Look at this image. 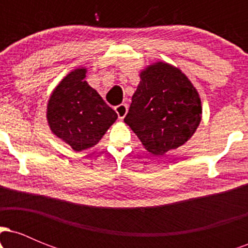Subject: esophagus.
Returning <instances> with one entry per match:
<instances>
[{
	"label": "esophagus",
	"mask_w": 248,
	"mask_h": 248,
	"mask_svg": "<svg viewBox=\"0 0 248 248\" xmlns=\"http://www.w3.org/2000/svg\"><path fill=\"white\" fill-rule=\"evenodd\" d=\"M115 112L116 114H118V118L120 119V120H122V119L124 118L127 114L128 112V107L126 104H121V105H118V106L115 107Z\"/></svg>",
	"instance_id": "esophagus-1"
}]
</instances>
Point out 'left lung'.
<instances>
[{"label": "left lung", "mask_w": 248, "mask_h": 248, "mask_svg": "<svg viewBox=\"0 0 248 248\" xmlns=\"http://www.w3.org/2000/svg\"><path fill=\"white\" fill-rule=\"evenodd\" d=\"M140 78L124 120L148 152L163 155L195 134L202 120L201 98L187 77L168 62L149 65Z\"/></svg>", "instance_id": "1"}]
</instances>
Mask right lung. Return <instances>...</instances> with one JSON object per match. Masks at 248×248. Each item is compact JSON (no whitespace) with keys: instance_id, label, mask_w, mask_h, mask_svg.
I'll return each instance as SVG.
<instances>
[{"instance_id":"obj_1","label":"right lung","mask_w":248,"mask_h":248,"mask_svg":"<svg viewBox=\"0 0 248 248\" xmlns=\"http://www.w3.org/2000/svg\"><path fill=\"white\" fill-rule=\"evenodd\" d=\"M86 69L73 70L57 85L47 102L46 119L57 138L75 152L101 140L118 114L85 80Z\"/></svg>"}]
</instances>
